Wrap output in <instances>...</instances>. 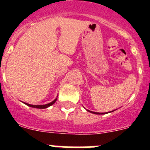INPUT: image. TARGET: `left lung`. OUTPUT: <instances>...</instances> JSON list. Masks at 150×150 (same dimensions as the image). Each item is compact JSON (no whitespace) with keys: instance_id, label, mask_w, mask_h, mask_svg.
Segmentation results:
<instances>
[{"instance_id":"1","label":"left lung","mask_w":150,"mask_h":150,"mask_svg":"<svg viewBox=\"0 0 150 150\" xmlns=\"http://www.w3.org/2000/svg\"><path fill=\"white\" fill-rule=\"evenodd\" d=\"M88 111H89V110H88ZM89 112H92V113H95V114H104V112H91V111H89Z\"/></svg>"}]
</instances>
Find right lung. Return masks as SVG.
<instances>
[{"mask_svg": "<svg viewBox=\"0 0 150 150\" xmlns=\"http://www.w3.org/2000/svg\"><path fill=\"white\" fill-rule=\"evenodd\" d=\"M57 100V98L55 99V100H53V101L50 102V103H49V104H45V105H31V104H25L26 105L29 106V107H34V108H39V109H45V108H47L48 107H50V106L52 105V104L55 103V101Z\"/></svg>", "mask_w": 150, "mask_h": 150, "instance_id": "right-lung-1", "label": "right lung"}]
</instances>
